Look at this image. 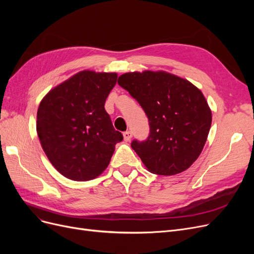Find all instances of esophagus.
<instances>
[{"instance_id": "1", "label": "esophagus", "mask_w": 254, "mask_h": 254, "mask_svg": "<svg viewBox=\"0 0 254 254\" xmlns=\"http://www.w3.org/2000/svg\"><path fill=\"white\" fill-rule=\"evenodd\" d=\"M123 135H124V140H125L126 142H128V141H130V139H131V137H132V132L129 131V130H127V131H125L124 133H123Z\"/></svg>"}]
</instances>
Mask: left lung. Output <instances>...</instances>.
Returning a JSON list of instances; mask_svg holds the SVG:
<instances>
[{"mask_svg":"<svg viewBox=\"0 0 254 254\" xmlns=\"http://www.w3.org/2000/svg\"><path fill=\"white\" fill-rule=\"evenodd\" d=\"M118 83L148 118L147 139L131 142L147 170L162 176L188 170L201 153L212 123L201 91L189 80L163 71L126 73Z\"/></svg>","mask_w":254,"mask_h":254,"instance_id":"8db88e82","label":"left lung"}]
</instances>
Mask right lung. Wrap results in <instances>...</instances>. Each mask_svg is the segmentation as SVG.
Wrapping results in <instances>:
<instances>
[{"label": "right lung", "instance_id": "add662e5", "mask_svg": "<svg viewBox=\"0 0 254 254\" xmlns=\"http://www.w3.org/2000/svg\"><path fill=\"white\" fill-rule=\"evenodd\" d=\"M117 73L81 71L51 90L37 112V133L50 162L67 179L88 181L109 165L123 134L105 103Z\"/></svg>", "mask_w": 254, "mask_h": 254}]
</instances>
